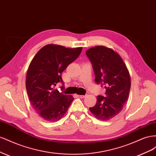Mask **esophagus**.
I'll use <instances>...</instances> for the list:
<instances>
[{
    "label": "esophagus",
    "mask_w": 156,
    "mask_h": 156,
    "mask_svg": "<svg viewBox=\"0 0 156 156\" xmlns=\"http://www.w3.org/2000/svg\"><path fill=\"white\" fill-rule=\"evenodd\" d=\"M77 96L79 97V98H84L86 97V95H77Z\"/></svg>",
    "instance_id": "1"
}]
</instances>
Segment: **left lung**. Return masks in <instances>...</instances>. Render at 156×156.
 Returning a JSON list of instances; mask_svg holds the SVG:
<instances>
[{"label": "left lung", "mask_w": 156, "mask_h": 156, "mask_svg": "<svg viewBox=\"0 0 156 156\" xmlns=\"http://www.w3.org/2000/svg\"><path fill=\"white\" fill-rule=\"evenodd\" d=\"M91 61L95 82L105 86L106 97L98 96L90 111L98 119L107 121L118 115L129 97L131 78L121 56L105 46L94 47L86 51Z\"/></svg>", "instance_id": "1"}]
</instances>
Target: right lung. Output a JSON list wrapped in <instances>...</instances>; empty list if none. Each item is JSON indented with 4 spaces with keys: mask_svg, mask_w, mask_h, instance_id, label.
Wrapping results in <instances>:
<instances>
[{
    "mask_svg": "<svg viewBox=\"0 0 156 156\" xmlns=\"http://www.w3.org/2000/svg\"><path fill=\"white\" fill-rule=\"evenodd\" d=\"M83 48H66L55 44L43 47L32 60L27 70L26 88L33 108L45 120L58 121L68 111L74 100L54 89L64 83L61 74L77 58Z\"/></svg>",
    "mask_w": 156,
    "mask_h": 156,
    "instance_id": "add662e5",
    "label": "right lung"
}]
</instances>
